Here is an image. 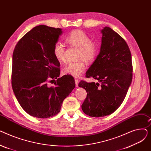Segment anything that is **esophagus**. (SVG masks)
I'll return each instance as SVG.
<instances>
[{
    "instance_id": "esophagus-1",
    "label": "esophagus",
    "mask_w": 151,
    "mask_h": 151,
    "mask_svg": "<svg viewBox=\"0 0 151 151\" xmlns=\"http://www.w3.org/2000/svg\"><path fill=\"white\" fill-rule=\"evenodd\" d=\"M75 84H76V86L78 87V84H79V80L78 79H75Z\"/></svg>"
}]
</instances>
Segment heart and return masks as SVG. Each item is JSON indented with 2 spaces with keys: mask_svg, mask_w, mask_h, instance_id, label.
Segmentation results:
<instances>
[{
  "mask_svg": "<svg viewBox=\"0 0 151 151\" xmlns=\"http://www.w3.org/2000/svg\"><path fill=\"white\" fill-rule=\"evenodd\" d=\"M65 42L71 46L79 48L78 59H83L87 62L93 61L96 57L97 48L91 37L80 30H74L65 38ZM55 58L60 62L65 61V48L60 42H56L52 48ZM86 70V63L84 60L77 62H71L63 68V73L75 78L80 77Z\"/></svg>",
  "mask_w": 151,
  "mask_h": 151,
  "instance_id": "heart-1",
  "label": "heart"
}]
</instances>
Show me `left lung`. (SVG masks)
I'll return each instance as SVG.
<instances>
[{
	"instance_id": "1",
	"label": "left lung",
	"mask_w": 151,
	"mask_h": 151,
	"mask_svg": "<svg viewBox=\"0 0 151 151\" xmlns=\"http://www.w3.org/2000/svg\"><path fill=\"white\" fill-rule=\"evenodd\" d=\"M101 32L100 53L86 73L99 82L81 81L78 84L88 93L83 111L93 117L109 115L121 106L133 75L131 52L124 39L109 27Z\"/></svg>"
}]
</instances>
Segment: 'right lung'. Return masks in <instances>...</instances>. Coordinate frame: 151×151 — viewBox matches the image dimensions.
<instances>
[{"instance_id":"right-lung-1","label":"right lung","mask_w":151,"mask_h":151,"mask_svg":"<svg viewBox=\"0 0 151 151\" xmlns=\"http://www.w3.org/2000/svg\"><path fill=\"white\" fill-rule=\"evenodd\" d=\"M62 34L60 28L40 25L24 35L14 47L12 88L21 106L32 116L45 119L56 115L75 87L73 76L58 78L60 63L52 48ZM52 81L55 85L51 86L49 83Z\"/></svg>"}]
</instances>
